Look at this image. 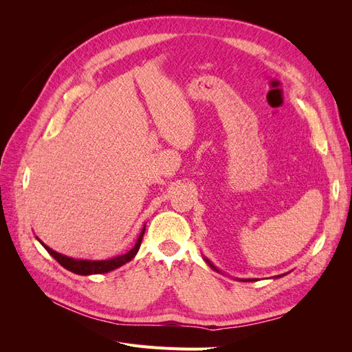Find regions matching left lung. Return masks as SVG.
I'll return each instance as SVG.
<instances>
[{
  "label": "left lung",
  "mask_w": 352,
  "mask_h": 352,
  "mask_svg": "<svg viewBox=\"0 0 352 352\" xmlns=\"http://www.w3.org/2000/svg\"><path fill=\"white\" fill-rule=\"evenodd\" d=\"M204 261H206V263H207V264L210 265V267H211L212 270H216V272H219V273H220V270H219V269L216 267V265H214V264H212V263H211V261H210L208 258H206V257H204ZM274 278H276V279H278V278H280V276H274ZM239 280H243V282H252V280H255V279H239Z\"/></svg>",
  "instance_id": "1"
}]
</instances>
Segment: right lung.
I'll return each instance as SVG.
<instances>
[{
  "label": "right lung",
  "mask_w": 352,
  "mask_h": 352,
  "mask_svg": "<svg viewBox=\"0 0 352 352\" xmlns=\"http://www.w3.org/2000/svg\"><path fill=\"white\" fill-rule=\"evenodd\" d=\"M144 233H145V225L140 233V236H138L136 239V243L133 245V248L131 251H127L126 254H122V255H117V257H113V258H109V260H83V258H72V257H67V255H63L54 250H51L50 247H47V245L42 242L38 236L36 239L42 243V247H44L50 255H52L63 267L67 269L69 272L72 273H76V274H80V276H89V274H101V273H109L114 269H119L122 267L123 264L129 263L136 252L140 251V247H141V242H142V238H144Z\"/></svg>",
  "instance_id": "add662e5"
}]
</instances>
